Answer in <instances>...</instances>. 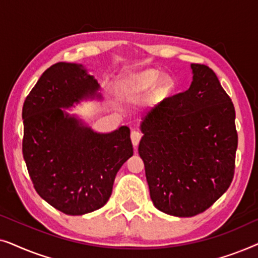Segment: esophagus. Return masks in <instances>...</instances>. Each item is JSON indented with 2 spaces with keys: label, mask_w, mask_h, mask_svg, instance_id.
<instances>
[{
  "label": "esophagus",
  "mask_w": 258,
  "mask_h": 258,
  "mask_svg": "<svg viewBox=\"0 0 258 258\" xmlns=\"http://www.w3.org/2000/svg\"><path fill=\"white\" fill-rule=\"evenodd\" d=\"M130 137H132L133 146L137 147L139 146L141 139H142V134H141L140 132H137V130H134V132H132V135H130Z\"/></svg>",
  "instance_id": "esophagus-1"
}]
</instances>
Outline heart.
I'll use <instances>...</instances> for the list:
<instances>
[{
  "label": "heart",
  "mask_w": 258,
  "mask_h": 258,
  "mask_svg": "<svg viewBox=\"0 0 258 258\" xmlns=\"http://www.w3.org/2000/svg\"><path fill=\"white\" fill-rule=\"evenodd\" d=\"M157 69H144L132 74L122 81V89L125 94H142L154 87L155 96L163 98L174 90L175 83L170 75H160Z\"/></svg>",
  "instance_id": "1"
}]
</instances>
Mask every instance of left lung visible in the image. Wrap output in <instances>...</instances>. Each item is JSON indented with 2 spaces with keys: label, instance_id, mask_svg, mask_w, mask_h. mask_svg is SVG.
<instances>
[{
  "label": "left lung",
  "instance_id": "1",
  "mask_svg": "<svg viewBox=\"0 0 258 258\" xmlns=\"http://www.w3.org/2000/svg\"><path fill=\"white\" fill-rule=\"evenodd\" d=\"M190 67L189 89L144 116L139 146L154 206L177 217L203 213L227 191L238 142L234 104L216 74Z\"/></svg>",
  "mask_w": 258,
  "mask_h": 258
}]
</instances>
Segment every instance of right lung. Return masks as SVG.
Returning <instances> with one entry per match:
<instances>
[{"mask_svg":"<svg viewBox=\"0 0 258 258\" xmlns=\"http://www.w3.org/2000/svg\"><path fill=\"white\" fill-rule=\"evenodd\" d=\"M82 64L58 62L42 74L22 109V151L38 195L67 215H84L108 202L116 174L133 156L130 129L100 134L68 109L101 97Z\"/></svg>","mask_w":258,"mask_h":258,"instance_id":"right-lung-1","label":"right lung"}]
</instances>
